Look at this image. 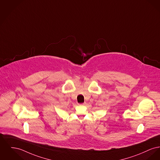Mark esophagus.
<instances>
[{"mask_svg":"<svg viewBox=\"0 0 160 160\" xmlns=\"http://www.w3.org/2000/svg\"><path fill=\"white\" fill-rule=\"evenodd\" d=\"M86 104V102H84L83 103L80 104V105H83V106H85Z\"/></svg>","mask_w":160,"mask_h":160,"instance_id":"esophagus-1","label":"esophagus"}]
</instances>
